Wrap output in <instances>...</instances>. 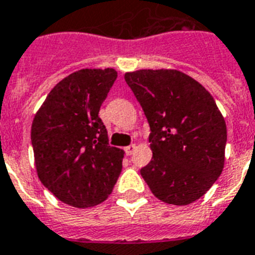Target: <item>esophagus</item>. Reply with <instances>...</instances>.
<instances>
[{
    "mask_svg": "<svg viewBox=\"0 0 255 255\" xmlns=\"http://www.w3.org/2000/svg\"><path fill=\"white\" fill-rule=\"evenodd\" d=\"M134 151H135V144H130V146L125 147L126 155H132V153H134Z\"/></svg>",
    "mask_w": 255,
    "mask_h": 255,
    "instance_id": "1",
    "label": "esophagus"
}]
</instances>
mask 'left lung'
<instances>
[{"label":"left lung","mask_w":255,"mask_h":255,"mask_svg":"<svg viewBox=\"0 0 255 255\" xmlns=\"http://www.w3.org/2000/svg\"><path fill=\"white\" fill-rule=\"evenodd\" d=\"M125 81L148 125L152 159L140 174L160 201L186 206L222 174L227 126L211 94L178 70H136Z\"/></svg>","instance_id":"1"}]
</instances>
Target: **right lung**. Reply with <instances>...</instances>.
I'll use <instances>...</instances> for the list:
<instances>
[{
    "mask_svg": "<svg viewBox=\"0 0 255 255\" xmlns=\"http://www.w3.org/2000/svg\"><path fill=\"white\" fill-rule=\"evenodd\" d=\"M117 78L115 69H82L57 83L31 128L40 181L56 198L92 207L112 193L124 151L109 146L99 111Z\"/></svg>",
    "mask_w": 255,
    "mask_h": 255,
    "instance_id": "right-lung-1",
    "label": "right lung"
}]
</instances>
